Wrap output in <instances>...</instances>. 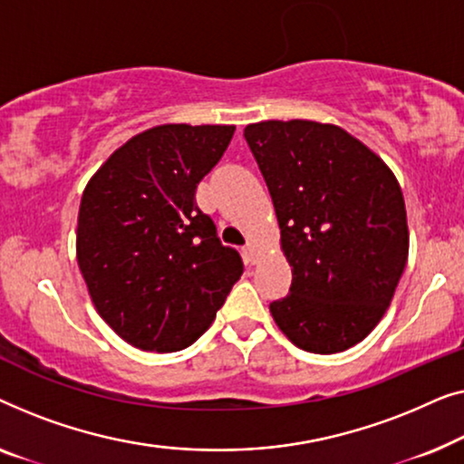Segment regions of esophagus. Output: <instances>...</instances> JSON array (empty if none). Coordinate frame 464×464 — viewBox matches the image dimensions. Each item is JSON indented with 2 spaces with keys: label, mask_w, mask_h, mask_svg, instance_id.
<instances>
[{
  "label": "esophagus",
  "mask_w": 464,
  "mask_h": 464,
  "mask_svg": "<svg viewBox=\"0 0 464 464\" xmlns=\"http://www.w3.org/2000/svg\"><path fill=\"white\" fill-rule=\"evenodd\" d=\"M244 256H246V263H250V265L256 263V246H254L252 241L244 246Z\"/></svg>",
  "instance_id": "34e87169"
}]
</instances>
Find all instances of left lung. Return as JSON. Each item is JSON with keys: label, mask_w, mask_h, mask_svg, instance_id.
Here are the masks:
<instances>
[{"label": "left lung", "mask_w": 464, "mask_h": 464, "mask_svg": "<svg viewBox=\"0 0 464 464\" xmlns=\"http://www.w3.org/2000/svg\"><path fill=\"white\" fill-rule=\"evenodd\" d=\"M244 139L269 187L290 295L271 315L296 347L341 353L374 330L408 260L400 182L343 128L306 120L260 121Z\"/></svg>", "instance_id": "1"}]
</instances>
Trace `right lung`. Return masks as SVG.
Instances as JSON below:
<instances>
[{
  "mask_svg": "<svg viewBox=\"0 0 464 464\" xmlns=\"http://www.w3.org/2000/svg\"><path fill=\"white\" fill-rule=\"evenodd\" d=\"M233 126L169 123L111 155L83 191L77 263L101 317L142 351L193 344L244 273L195 201Z\"/></svg>",
  "mask_w": 464,
  "mask_h": 464,
  "instance_id": "add662e5",
  "label": "right lung"
}]
</instances>
